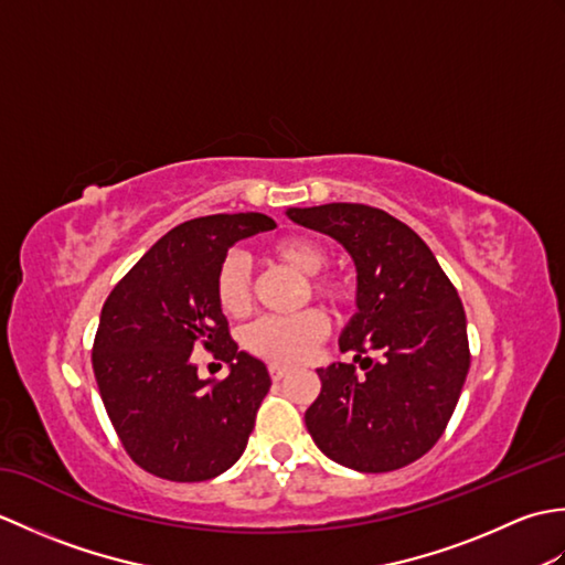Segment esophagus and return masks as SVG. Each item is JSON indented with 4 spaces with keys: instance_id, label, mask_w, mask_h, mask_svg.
Returning <instances> with one entry per match:
<instances>
[{
    "instance_id": "esophagus-1",
    "label": "esophagus",
    "mask_w": 565,
    "mask_h": 565,
    "mask_svg": "<svg viewBox=\"0 0 565 565\" xmlns=\"http://www.w3.org/2000/svg\"><path fill=\"white\" fill-rule=\"evenodd\" d=\"M269 374L274 381H281L286 374H289V366H279V364H271L269 366Z\"/></svg>"
}]
</instances>
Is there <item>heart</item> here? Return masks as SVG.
Instances as JSON below:
<instances>
[{"mask_svg":"<svg viewBox=\"0 0 565 565\" xmlns=\"http://www.w3.org/2000/svg\"><path fill=\"white\" fill-rule=\"evenodd\" d=\"M269 255L301 276H318L328 264V252L313 237L291 235L269 245ZM310 291L330 303H342L347 286L334 279H313ZM215 301L231 318H243L252 308V271L243 252H227L215 271ZM328 320L320 310L296 316H267L243 332L245 350L271 364L306 362L316 344L326 340Z\"/></svg>","mask_w":565,"mask_h":565,"instance_id":"b5f03b06","label":"heart"}]
</instances>
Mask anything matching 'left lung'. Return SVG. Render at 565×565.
Returning a JSON list of instances; mask_svg holds the SVG:
<instances>
[{"label":"left lung","mask_w":565,"mask_h":565,"mask_svg":"<svg viewBox=\"0 0 565 565\" xmlns=\"http://www.w3.org/2000/svg\"><path fill=\"white\" fill-rule=\"evenodd\" d=\"M286 215L338 239L356 267V313L340 350L354 352L359 369H318L322 388L306 411L310 437L362 473L417 461L447 429L471 366L459 294L423 237L386 211L326 203Z\"/></svg>","instance_id":"1"}]
</instances>
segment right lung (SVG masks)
Listing matches in <instances>:
<instances>
[{"label": "right lung", "mask_w": 565, "mask_h": 565, "mask_svg": "<svg viewBox=\"0 0 565 565\" xmlns=\"http://www.w3.org/2000/svg\"><path fill=\"white\" fill-rule=\"evenodd\" d=\"M264 213H218L160 237L106 298L92 366L111 425L140 468L199 483L243 456L271 379L239 352L215 301V271L237 239L274 231ZM203 345L232 366L203 382L190 352Z\"/></svg>", "instance_id": "1"}]
</instances>
